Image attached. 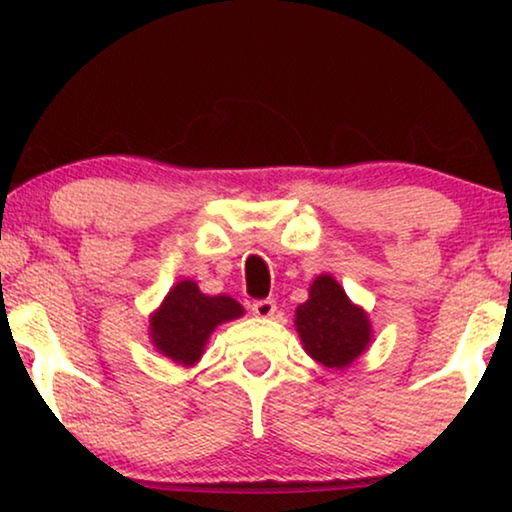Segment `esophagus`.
Segmentation results:
<instances>
[{"label": "esophagus", "mask_w": 512, "mask_h": 512, "mask_svg": "<svg viewBox=\"0 0 512 512\" xmlns=\"http://www.w3.org/2000/svg\"><path fill=\"white\" fill-rule=\"evenodd\" d=\"M251 312H254L258 319H270V317H275L277 303H275V300H270V298L256 300V303L251 305Z\"/></svg>", "instance_id": "1"}]
</instances>
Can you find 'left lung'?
Returning <instances> with one entry per match:
<instances>
[{
  "label": "left lung",
  "instance_id": "obj_1",
  "mask_svg": "<svg viewBox=\"0 0 512 512\" xmlns=\"http://www.w3.org/2000/svg\"><path fill=\"white\" fill-rule=\"evenodd\" d=\"M293 324L305 354L328 370L349 368L373 342L368 312L347 296L333 275L314 277Z\"/></svg>",
  "mask_w": 512,
  "mask_h": 512
}]
</instances>
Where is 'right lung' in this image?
<instances>
[{
    "label": "right lung",
    "instance_id": "obj_1",
    "mask_svg": "<svg viewBox=\"0 0 512 512\" xmlns=\"http://www.w3.org/2000/svg\"><path fill=\"white\" fill-rule=\"evenodd\" d=\"M240 317L244 307L235 298L207 296L193 279H181L149 314V338L165 359L193 368L216 328Z\"/></svg>",
    "mask_w": 512,
    "mask_h": 512
}]
</instances>
